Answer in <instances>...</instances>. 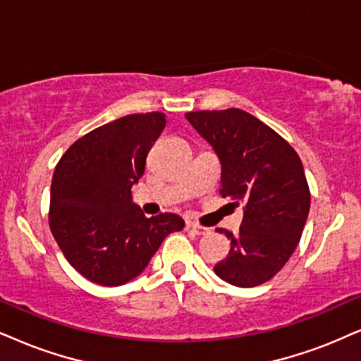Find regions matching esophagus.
Instances as JSON below:
<instances>
[{"label":"esophagus","instance_id":"obj_1","mask_svg":"<svg viewBox=\"0 0 361 361\" xmlns=\"http://www.w3.org/2000/svg\"><path fill=\"white\" fill-rule=\"evenodd\" d=\"M186 231H190V233H195V235H207L209 231V228L200 226V225H196V223L188 221L186 223Z\"/></svg>","mask_w":361,"mask_h":361}]
</instances>
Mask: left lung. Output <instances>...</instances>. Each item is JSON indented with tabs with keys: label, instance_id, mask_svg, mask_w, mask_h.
Wrapping results in <instances>:
<instances>
[{
	"label": "left lung",
	"instance_id": "left-lung-1",
	"mask_svg": "<svg viewBox=\"0 0 361 361\" xmlns=\"http://www.w3.org/2000/svg\"><path fill=\"white\" fill-rule=\"evenodd\" d=\"M185 116L220 159L221 195L243 204L238 235L218 228L231 250L214 273L241 288L262 285L285 267L302 238L310 212L302 159L270 126L243 109Z\"/></svg>",
	"mask_w": 361,
	"mask_h": 361
}]
</instances>
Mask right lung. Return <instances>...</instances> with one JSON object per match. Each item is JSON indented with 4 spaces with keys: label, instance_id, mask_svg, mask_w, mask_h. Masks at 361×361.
I'll return each mask as SVG.
<instances>
[{
    "label": "right lung",
    "instance_id": "add662e5",
    "mask_svg": "<svg viewBox=\"0 0 361 361\" xmlns=\"http://www.w3.org/2000/svg\"><path fill=\"white\" fill-rule=\"evenodd\" d=\"M163 113L128 115L90 131L59 159L51 181L49 228L76 271L102 286H120L148 267L183 218H147L131 188L165 130Z\"/></svg>",
    "mask_w": 361,
    "mask_h": 361
}]
</instances>
